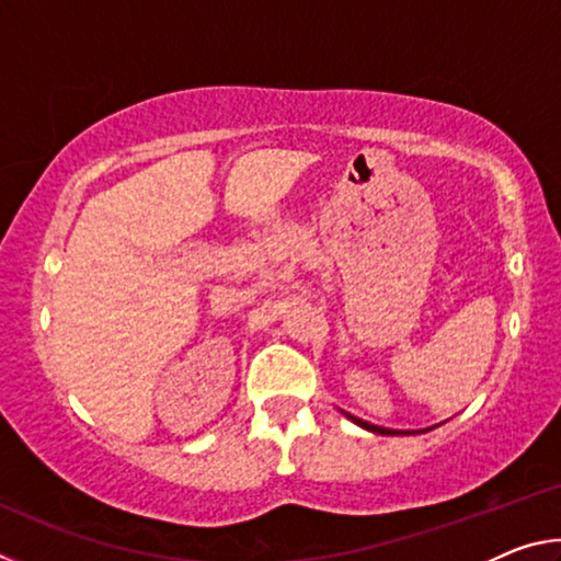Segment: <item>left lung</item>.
I'll use <instances>...</instances> for the list:
<instances>
[{
	"mask_svg": "<svg viewBox=\"0 0 561 561\" xmlns=\"http://www.w3.org/2000/svg\"><path fill=\"white\" fill-rule=\"evenodd\" d=\"M351 421H354L356 425H360V428H366V431H371V433H381V435H403V433H398V431H388V428H381V425H371V423H366V421H360V417H354V415H348ZM423 433V431H421Z\"/></svg>",
	"mask_w": 561,
	"mask_h": 561,
	"instance_id": "left-lung-1",
	"label": "left lung"
}]
</instances>
